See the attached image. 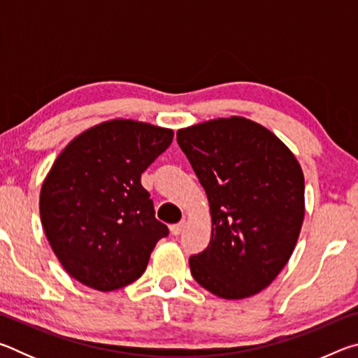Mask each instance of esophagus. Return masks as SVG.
Returning <instances> with one entry per match:
<instances>
[{"mask_svg":"<svg viewBox=\"0 0 358 358\" xmlns=\"http://www.w3.org/2000/svg\"><path fill=\"white\" fill-rule=\"evenodd\" d=\"M185 227H186V221L183 220V221H180L178 224H173V226H171V232L173 235H180L185 230Z\"/></svg>","mask_w":358,"mask_h":358,"instance_id":"1","label":"esophagus"}]
</instances>
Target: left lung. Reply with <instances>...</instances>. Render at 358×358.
Here are the masks:
<instances>
[{
    "mask_svg": "<svg viewBox=\"0 0 358 358\" xmlns=\"http://www.w3.org/2000/svg\"><path fill=\"white\" fill-rule=\"evenodd\" d=\"M207 194L211 240L189 259L202 287L241 300L268 287L295 250L305 220V177L281 138L245 117L177 132Z\"/></svg>",
    "mask_w": 358,
    "mask_h": 358,
    "instance_id": "obj_1",
    "label": "left lung"
}]
</instances>
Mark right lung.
I'll use <instances>...</instances> for the list:
<instances>
[{
    "label": "right lung",
    "mask_w": 358,
    "mask_h": 358,
    "mask_svg": "<svg viewBox=\"0 0 358 358\" xmlns=\"http://www.w3.org/2000/svg\"><path fill=\"white\" fill-rule=\"evenodd\" d=\"M172 138L169 128L113 118L57 156L41 187V222L63 268L83 286L110 292L147 270L169 229L155 217L141 175Z\"/></svg>",
    "instance_id": "obj_1"
}]
</instances>
